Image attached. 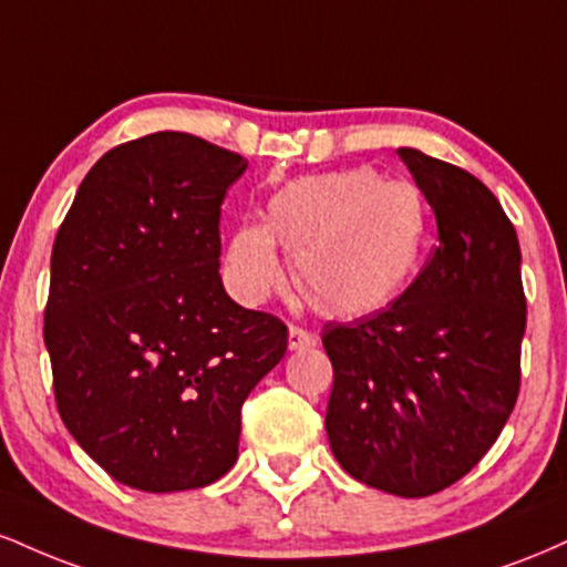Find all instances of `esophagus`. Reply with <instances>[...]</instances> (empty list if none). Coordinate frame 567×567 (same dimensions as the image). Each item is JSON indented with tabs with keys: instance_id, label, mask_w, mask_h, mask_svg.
I'll use <instances>...</instances> for the list:
<instances>
[{
	"instance_id": "esophagus-1",
	"label": "esophagus",
	"mask_w": 567,
	"mask_h": 567,
	"mask_svg": "<svg viewBox=\"0 0 567 567\" xmlns=\"http://www.w3.org/2000/svg\"><path fill=\"white\" fill-rule=\"evenodd\" d=\"M311 347H317V336L309 333V330L296 328V324H292V328L288 330V349L290 351H303V349H311Z\"/></svg>"
}]
</instances>
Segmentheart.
I'll return each mask as SVG.
<instances>
[{
	"instance_id": "1",
	"label": "heart",
	"mask_w": 567,
	"mask_h": 567,
	"mask_svg": "<svg viewBox=\"0 0 567 567\" xmlns=\"http://www.w3.org/2000/svg\"><path fill=\"white\" fill-rule=\"evenodd\" d=\"M429 237V205L419 186L386 181L373 167L303 175L271 194L264 224L229 234L226 275L247 301L285 285L292 258L301 298L330 320H360L386 309L419 271Z\"/></svg>"
}]
</instances>
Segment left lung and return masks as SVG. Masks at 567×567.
Returning a JSON list of instances; mask_svg holds the SVG:
<instances>
[{
	"mask_svg": "<svg viewBox=\"0 0 567 567\" xmlns=\"http://www.w3.org/2000/svg\"><path fill=\"white\" fill-rule=\"evenodd\" d=\"M396 154L434 210L440 245L386 309L324 324V429L351 477L424 498L477 466L517 402L523 256L483 181L419 148Z\"/></svg>",
	"mask_w": 567,
	"mask_h": 567,
	"instance_id": "1",
	"label": "left lung"
}]
</instances>
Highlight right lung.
I'll return each instance as SVG.
<instances>
[{
	"instance_id": "add662e5",
	"label": "right lung",
	"mask_w": 567,
	"mask_h": 567,
	"mask_svg": "<svg viewBox=\"0 0 567 567\" xmlns=\"http://www.w3.org/2000/svg\"><path fill=\"white\" fill-rule=\"evenodd\" d=\"M239 154L188 133L122 143L84 175L50 258L44 347L58 413L116 483L205 487L237 461L239 410L288 328L220 279Z\"/></svg>"
}]
</instances>
